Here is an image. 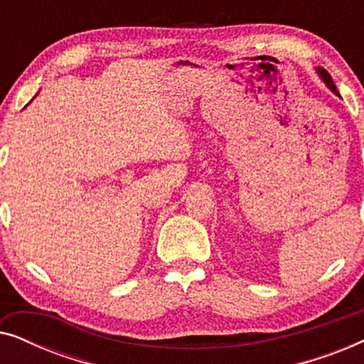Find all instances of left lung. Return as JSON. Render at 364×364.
I'll use <instances>...</instances> for the list:
<instances>
[{
	"label": "left lung",
	"mask_w": 364,
	"mask_h": 364,
	"mask_svg": "<svg viewBox=\"0 0 364 364\" xmlns=\"http://www.w3.org/2000/svg\"><path fill=\"white\" fill-rule=\"evenodd\" d=\"M316 74H318V77H320L321 81L326 84V87L330 89L331 92H335L336 96H340V94H338V89H336V86H335V82H333L331 76L325 71V69H323V68H316Z\"/></svg>",
	"instance_id": "8db88e82"
}]
</instances>
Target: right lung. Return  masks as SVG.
I'll return each instance as SVG.
<instances>
[{
	"instance_id": "add662e5",
	"label": "right lung",
	"mask_w": 364,
	"mask_h": 364,
	"mask_svg": "<svg viewBox=\"0 0 364 364\" xmlns=\"http://www.w3.org/2000/svg\"><path fill=\"white\" fill-rule=\"evenodd\" d=\"M34 97H36V96H34Z\"/></svg>"
}]
</instances>
